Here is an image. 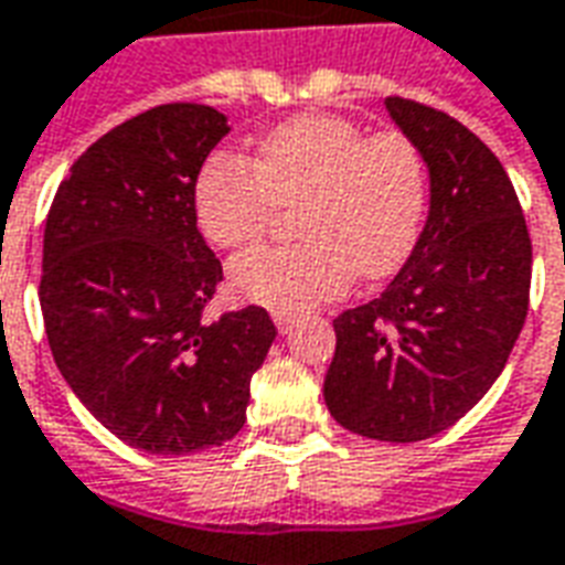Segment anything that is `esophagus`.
<instances>
[{"label": "esophagus", "instance_id": "esophagus-1", "mask_svg": "<svg viewBox=\"0 0 565 565\" xmlns=\"http://www.w3.org/2000/svg\"><path fill=\"white\" fill-rule=\"evenodd\" d=\"M271 321H275V327H278V330H281V333H290V327H294V315H290V311H275V315H271Z\"/></svg>", "mask_w": 565, "mask_h": 565}]
</instances>
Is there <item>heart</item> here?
<instances>
[{
	"label": "heart",
	"mask_w": 565,
	"mask_h": 565,
	"mask_svg": "<svg viewBox=\"0 0 565 565\" xmlns=\"http://www.w3.org/2000/svg\"><path fill=\"white\" fill-rule=\"evenodd\" d=\"M201 235L242 250L269 232L278 207L296 216V247L238 256L232 287L256 306L302 311L333 299L354 275L388 278L419 242L428 171L419 146L401 131L366 134L342 116H299L256 146L254 164L216 152L195 177Z\"/></svg>",
	"instance_id": "heart-1"
}]
</instances>
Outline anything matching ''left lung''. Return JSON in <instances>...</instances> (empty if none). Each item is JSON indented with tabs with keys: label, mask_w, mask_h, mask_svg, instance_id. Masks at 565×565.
<instances>
[{
	"label": "left lung",
	"mask_w": 565,
	"mask_h": 565,
	"mask_svg": "<svg viewBox=\"0 0 565 565\" xmlns=\"http://www.w3.org/2000/svg\"><path fill=\"white\" fill-rule=\"evenodd\" d=\"M385 109L428 164V220L382 296L333 321L323 401L349 431L413 444L456 425L508 364L530 309L532 242L477 134L404 97Z\"/></svg>",
	"instance_id": "left-lung-1"
}]
</instances>
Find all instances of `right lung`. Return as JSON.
I'll list each match as a JSON object with an SVG mask.
<instances>
[{"label": "right lung", "mask_w": 565, "mask_h": 565, "mask_svg": "<svg viewBox=\"0 0 565 565\" xmlns=\"http://www.w3.org/2000/svg\"><path fill=\"white\" fill-rule=\"evenodd\" d=\"M226 134L214 106L146 109L78 156L45 220L39 302L54 364L94 419L152 456L242 431L278 333L259 306L204 318L223 266L192 192Z\"/></svg>", "instance_id": "obj_1"}]
</instances>
